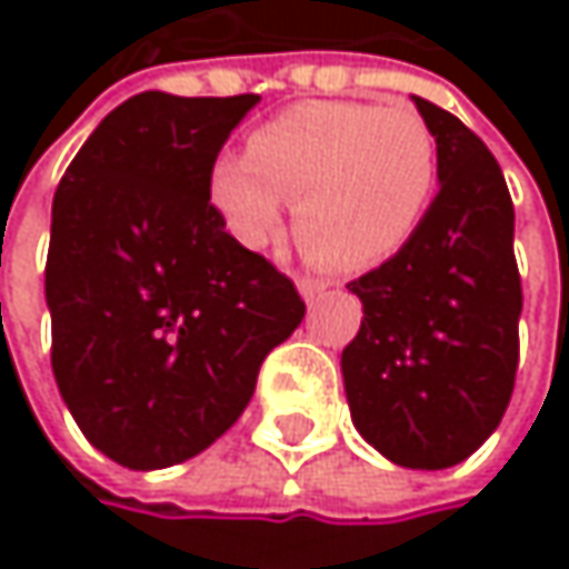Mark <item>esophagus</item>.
Wrapping results in <instances>:
<instances>
[{
  "label": "esophagus",
  "mask_w": 569,
  "mask_h": 569,
  "mask_svg": "<svg viewBox=\"0 0 569 569\" xmlns=\"http://www.w3.org/2000/svg\"><path fill=\"white\" fill-rule=\"evenodd\" d=\"M296 286H299V292H302V299L306 302H316V299H322L326 296V289H329V280H319V277H299L296 280Z\"/></svg>",
  "instance_id": "1"
}]
</instances>
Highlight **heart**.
Wrapping results in <instances>:
<instances>
[{"mask_svg": "<svg viewBox=\"0 0 569 569\" xmlns=\"http://www.w3.org/2000/svg\"><path fill=\"white\" fill-rule=\"evenodd\" d=\"M435 190V134L405 104L302 101L260 124L247 154L210 168V200L243 247L260 250L280 233L289 200L302 253L342 273L396 257Z\"/></svg>", "mask_w": 569, "mask_h": 569, "instance_id": "b5f03b06", "label": "heart"}]
</instances>
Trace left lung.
I'll return each instance as SVG.
<instances>
[{
	"label": "left lung",
	"mask_w": 569,
	"mask_h": 569,
	"mask_svg": "<svg viewBox=\"0 0 569 569\" xmlns=\"http://www.w3.org/2000/svg\"><path fill=\"white\" fill-rule=\"evenodd\" d=\"M441 190L392 260L352 280L362 326L342 349L359 435L389 461L441 471L475 455L513 392L523 306L501 164L451 111L415 98Z\"/></svg>",
	"instance_id": "1"
}]
</instances>
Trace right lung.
I'll use <instances>...</instances> for the list:
<instances>
[{
	"mask_svg": "<svg viewBox=\"0 0 569 569\" xmlns=\"http://www.w3.org/2000/svg\"><path fill=\"white\" fill-rule=\"evenodd\" d=\"M257 101L134 94L58 180L52 372L84 438L124 468L210 448L306 316L292 280L240 247L210 203V168Z\"/></svg>",
	"mask_w": 569,
	"mask_h": 569,
	"instance_id": "obj_1",
	"label": "right lung"
}]
</instances>
